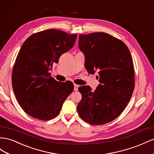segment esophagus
<instances>
[{
    "label": "esophagus",
    "instance_id": "obj_1",
    "mask_svg": "<svg viewBox=\"0 0 154 154\" xmlns=\"http://www.w3.org/2000/svg\"><path fill=\"white\" fill-rule=\"evenodd\" d=\"M79 85L77 84H74V91H78Z\"/></svg>",
    "mask_w": 154,
    "mask_h": 154
}]
</instances>
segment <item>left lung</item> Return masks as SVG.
Returning <instances> with one entry per match:
<instances>
[{
	"instance_id": "8db88e82",
	"label": "left lung",
	"mask_w": 154,
	"mask_h": 154,
	"mask_svg": "<svg viewBox=\"0 0 154 154\" xmlns=\"http://www.w3.org/2000/svg\"><path fill=\"white\" fill-rule=\"evenodd\" d=\"M79 48L89 74L97 72L99 85L79 87L82 98L77 106L80 117L92 125L109 122L122 113L134 89V68L128 47L103 32L79 36Z\"/></svg>"
}]
</instances>
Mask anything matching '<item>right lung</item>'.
Instances as JSON below:
<instances>
[{"mask_svg": "<svg viewBox=\"0 0 154 154\" xmlns=\"http://www.w3.org/2000/svg\"><path fill=\"white\" fill-rule=\"evenodd\" d=\"M76 37L51 29L35 33L23 44L13 68L12 86L19 105L31 117L42 120L56 117L72 92L71 82H57L48 72L74 47Z\"/></svg>", "mask_w": 154, "mask_h": 154, "instance_id": "1", "label": "right lung"}]
</instances>
